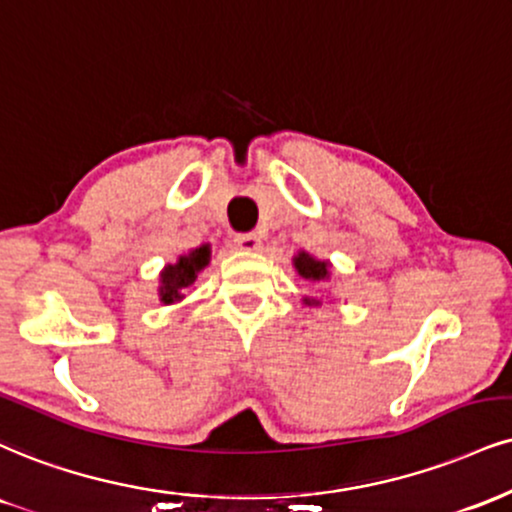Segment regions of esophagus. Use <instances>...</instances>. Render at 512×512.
<instances>
[{
	"label": "esophagus",
	"instance_id": "esophagus-1",
	"mask_svg": "<svg viewBox=\"0 0 512 512\" xmlns=\"http://www.w3.org/2000/svg\"><path fill=\"white\" fill-rule=\"evenodd\" d=\"M236 248L243 252H257L262 248V238L257 233H240L236 236Z\"/></svg>",
	"mask_w": 512,
	"mask_h": 512
}]
</instances>
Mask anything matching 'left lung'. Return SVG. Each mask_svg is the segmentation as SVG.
Masks as SVG:
<instances>
[{
    "instance_id": "left-lung-1",
    "label": "left lung",
    "mask_w": 512,
    "mask_h": 512,
    "mask_svg": "<svg viewBox=\"0 0 512 512\" xmlns=\"http://www.w3.org/2000/svg\"><path fill=\"white\" fill-rule=\"evenodd\" d=\"M293 267L295 272H298L300 276H303L305 281H312V283H322L329 279L331 274V264L326 260H317V257H312L310 252L300 250L298 255L293 257ZM305 303L310 305V300L305 298Z\"/></svg>"
}]
</instances>
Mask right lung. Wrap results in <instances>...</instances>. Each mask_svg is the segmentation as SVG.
<instances>
[{
	"label": "right lung",
	"mask_w": 512,
	"mask_h": 512,
	"mask_svg": "<svg viewBox=\"0 0 512 512\" xmlns=\"http://www.w3.org/2000/svg\"><path fill=\"white\" fill-rule=\"evenodd\" d=\"M212 250L209 245H200V248L190 250L188 255H181L174 264H166L159 274V300L164 305L178 303L193 283L197 281V274L209 264Z\"/></svg>",
	"instance_id": "right-lung-1"
}]
</instances>
